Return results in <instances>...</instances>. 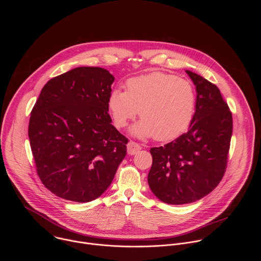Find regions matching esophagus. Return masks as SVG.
Returning <instances> with one entry per match:
<instances>
[{
    "mask_svg": "<svg viewBox=\"0 0 261 261\" xmlns=\"http://www.w3.org/2000/svg\"><path fill=\"white\" fill-rule=\"evenodd\" d=\"M140 150H141V146L138 143H136L134 141H129L128 142V144H127V151H128L129 155H135Z\"/></svg>",
    "mask_w": 261,
    "mask_h": 261,
    "instance_id": "1",
    "label": "esophagus"
}]
</instances>
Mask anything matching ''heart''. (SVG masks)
Here are the masks:
<instances>
[{"label": "heart", "instance_id": "1", "mask_svg": "<svg viewBox=\"0 0 261 261\" xmlns=\"http://www.w3.org/2000/svg\"><path fill=\"white\" fill-rule=\"evenodd\" d=\"M193 85L173 74L152 72L130 79L127 91L113 90L108 109L118 128H123L139 111L140 121L130 128L138 138L172 140L190 127L196 110Z\"/></svg>", "mask_w": 261, "mask_h": 261}]
</instances>
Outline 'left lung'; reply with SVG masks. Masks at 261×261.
Instances as JSON below:
<instances>
[{
    "instance_id": "obj_1",
    "label": "left lung",
    "mask_w": 261,
    "mask_h": 261,
    "mask_svg": "<svg viewBox=\"0 0 261 261\" xmlns=\"http://www.w3.org/2000/svg\"><path fill=\"white\" fill-rule=\"evenodd\" d=\"M186 73L197 95L192 123L185 134L150 151L148 186L168 204L194 202L217 187L226 169L232 134V116L220 90L190 70Z\"/></svg>"
}]
</instances>
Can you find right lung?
I'll return each instance as SVG.
<instances>
[{
	"instance_id": "1",
	"label": "right lung",
	"mask_w": 261,
	"mask_h": 261,
	"mask_svg": "<svg viewBox=\"0 0 261 261\" xmlns=\"http://www.w3.org/2000/svg\"><path fill=\"white\" fill-rule=\"evenodd\" d=\"M115 76L77 67L51 79L32 109L29 138L37 172L55 195L75 202L101 196L127 154L113 125L108 97Z\"/></svg>"
}]
</instances>
